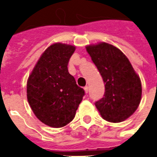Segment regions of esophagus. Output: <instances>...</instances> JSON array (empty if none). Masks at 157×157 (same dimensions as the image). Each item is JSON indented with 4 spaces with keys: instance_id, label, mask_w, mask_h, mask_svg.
Wrapping results in <instances>:
<instances>
[{
    "instance_id": "34e87169",
    "label": "esophagus",
    "mask_w": 157,
    "mask_h": 157,
    "mask_svg": "<svg viewBox=\"0 0 157 157\" xmlns=\"http://www.w3.org/2000/svg\"><path fill=\"white\" fill-rule=\"evenodd\" d=\"M88 89H89V87L87 86H86L85 87H84V90H85L86 93H87V92H88Z\"/></svg>"
}]
</instances>
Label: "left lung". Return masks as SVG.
Returning <instances> with one entry per match:
<instances>
[{
	"label": "left lung",
	"mask_w": 157,
	"mask_h": 157,
	"mask_svg": "<svg viewBox=\"0 0 157 157\" xmlns=\"http://www.w3.org/2000/svg\"><path fill=\"white\" fill-rule=\"evenodd\" d=\"M86 50L105 84L103 98L95 102L105 120L118 123L132 115L141 99V82L124 53L107 43Z\"/></svg>",
	"instance_id": "left-lung-1"
}]
</instances>
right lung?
Masks as SVG:
<instances>
[{
    "instance_id": "add662e5",
    "label": "right lung",
    "mask_w": 157,
    "mask_h": 157,
    "mask_svg": "<svg viewBox=\"0 0 157 157\" xmlns=\"http://www.w3.org/2000/svg\"><path fill=\"white\" fill-rule=\"evenodd\" d=\"M71 45L55 44L41 55L27 84L29 105L45 124L60 128L75 118L85 95L68 71V63L75 51Z\"/></svg>"
}]
</instances>
